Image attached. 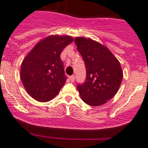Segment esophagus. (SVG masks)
<instances>
[{
  "label": "esophagus",
  "instance_id": "1",
  "mask_svg": "<svg viewBox=\"0 0 148 148\" xmlns=\"http://www.w3.org/2000/svg\"><path fill=\"white\" fill-rule=\"evenodd\" d=\"M70 82H75V75H73L70 77Z\"/></svg>",
  "mask_w": 148,
  "mask_h": 148
}]
</instances>
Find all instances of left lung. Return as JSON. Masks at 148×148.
Segmentation results:
<instances>
[{"instance_id":"1","label":"left lung","mask_w":148,"mask_h":148,"mask_svg":"<svg viewBox=\"0 0 148 148\" xmlns=\"http://www.w3.org/2000/svg\"><path fill=\"white\" fill-rule=\"evenodd\" d=\"M75 43L85 64L86 81L78 84L82 100L90 106H100L118 92L123 73L118 59L105 46L90 38L77 37Z\"/></svg>"}]
</instances>
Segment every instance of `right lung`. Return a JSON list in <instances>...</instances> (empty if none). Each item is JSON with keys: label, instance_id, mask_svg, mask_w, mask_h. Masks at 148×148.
<instances>
[{"label": "right lung", "instance_id": "add662e5", "mask_svg": "<svg viewBox=\"0 0 148 148\" xmlns=\"http://www.w3.org/2000/svg\"><path fill=\"white\" fill-rule=\"evenodd\" d=\"M73 40L68 35H49L40 40L23 59L21 79L34 99L47 102L59 93L66 80L60 56Z\"/></svg>", "mask_w": 148, "mask_h": 148}]
</instances>
